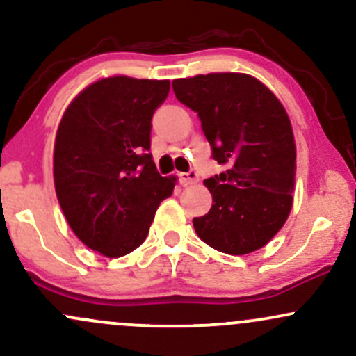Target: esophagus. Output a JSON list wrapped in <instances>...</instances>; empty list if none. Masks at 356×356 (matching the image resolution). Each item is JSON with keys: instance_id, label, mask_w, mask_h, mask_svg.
I'll use <instances>...</instances> for the list:
<instances>
[{"instance_id": "obj_1", "label": "esophagus", "mask_w": 356, "mask_h": 356, "mask_svg": "<svg viewBox=\"0 0 356 356\" xmlns=\"http://www.w3.org/2000/svg\"><path fill=\"white\" fill-rule=\"evenodd\" d=\"M197 172L195 170H189V172H181L179 174V181H181V184H184V186H189V184H194L197 182Z\"/></svg>"}]
</instances>
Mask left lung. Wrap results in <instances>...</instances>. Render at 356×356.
Wrapping results in <instances>:
<instances>
[{"label":"left lung","mask_w":356,"mask_h":356,"mask_svg":"<svg viewBox=\"0 0 356 356\" xmlns=\"http://www.w3.org/2000/svg\"><path fill=\"white\" fill-rule=\"evenodd\" d=\"M172 88L177 100L199 115L212 159L226 165L204 181L212 207L192 219L195 232L226 254L263 248L293 206L296 147L284 107L246 73L179 79Z\"/></svg>","instance_id":"8db88e82"}]
</instances>
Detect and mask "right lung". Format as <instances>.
<instances>
[{
    "mask_svg": "<svg viewBox=\"0 0 356 356\" xmlns=\"http://www.w3.org/2000/svg\"><path fill=\"white\" fill-rule=\"evenodd\" d=\"M169 80L110 76L65 110L55 140L53 177L65 218L85 246L120 257L144 243L175 179L157 172L150 154L154 112Z\"/></svg>",
    "mask_w": 356,
    "mask_h": 356,
    "instance_id": "add662e5",
    "label": "right lung"
}]
</instances>
